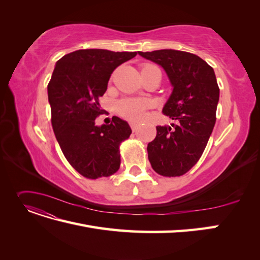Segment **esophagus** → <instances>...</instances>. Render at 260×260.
I'll use <instances>...</instances> for the list:
<instances>
[{
    "mask_svg": "<svg viewBox=\"0 0 260 260\" xmlns=\"http://www.w3.org/2000/svg\"><path fill=\"white\" fill-rule=\"evenodd\" d=\"M130 127H131L132 131H136L138 129V127H139V124L136 123V122H130Z\"/></svg>",
    "mask_w": 260,
    "mask_h": 260,
    "instance_id": "1",
    "label": "esophagus"
}]
</instances>
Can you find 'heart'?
<instances>
[{"mask_svg":"<svg viewBox=\"0 0 260 260\" xmlns=\"http://www.w3.org/2000/svg\"><path fill=\"white\" fill-rule=\"evenodd\" d=\"M149 103L144 99L125 98L116 103V112L123 119L131 122H139L143 119Z\"/></svg>","mask_w":260,"mask_h":260,"instance_id":"heart-1","label":"heart"}]
</instances>
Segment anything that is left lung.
<instances>
[{
	"label": "left lung",
	"mask_w": 260,
	"mask_h": 260,
	"mask_svg": "<svg viewBox=\"0 0 260 260\" xmlns=\"http://www.w3.org/2000/svg\"><path fill=\"white\" fill-rule=\"evenodd\" d=\"M160 65L174 86L162 108L178 124L157 125L147 145L148 160L157 174L180 177L198 162L216 123L219 86L215 72L198 55L176 50L139 52Z\"/></svg>",
	"instance_id": "left-lung-1"
}]
</instances>
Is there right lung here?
Returning <instances> with one entry per match:
<instances>
[{"mask_svg": "<svg viewBox=\"0 0 260 260\" xmlns=\"http://www.w3.org/2000/svg\"><path fill=\"white\" fill-rule=\"evenodd\" d=\"M137 52L78 50L66 54L48 84L51 121L62 154L88 179L114 175L120 167L119 146L131 135L127 121L114 116L109 124H95L104 114L100 99L114 70Z\"/></svg>", "mask_w": 260, "mask_h": 260, "instance_id": "right-lung-1", "label": "right lung"}]
</instances>
